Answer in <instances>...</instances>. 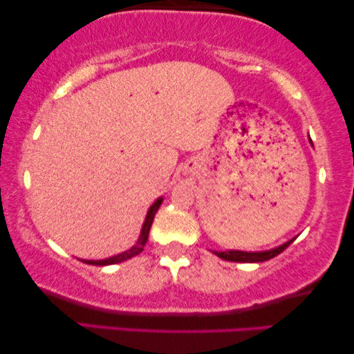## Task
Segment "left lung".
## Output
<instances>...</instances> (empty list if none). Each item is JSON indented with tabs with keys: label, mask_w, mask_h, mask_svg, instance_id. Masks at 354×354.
Returning <instances> with one entry per match:
<instances>
[{
	"label": "left lung",
	"mask_w": 354,
	"mask_h": 354,
	"mask_svg": "<svg viewBox=\"0 0 354 354\" xmlns=\"http://www.w3.org/2000/svg\"><path fill=\"white\" fill-rule=\"evenodd\" d=\"M293 240L287 241V243L279 246V248H274L269 251H259V253H248V251L230 250V251H214V254H217L219 258L225 259V261H234V263H263V261L272 259L277 254L282 253L283 250H287L290 243H293Z\"/></svg>",
	"instance_id": "left-lung-1"
}]
</instances>
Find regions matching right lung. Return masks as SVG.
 <instances>
[{
  "label": "right lung",
  "instance_id": "add662e5",
  "mask_svg": "<svg viewBox=\"0 0 354 354\" xmlns=\"http://www.w3.org/2000/svg\"><path fill=\"white\" fill-rule=\"evenodd\" d=\"M161 203H162V198H159V200L154 201V205L149 207V211H148V214H147V219H145L142 234H140V239L137 241V245L132 246V248L127 250V251H124V253H120L118 256H113V258L100 259V261H84V263L93 264V266H109V264L122 263V261H127L130 258H133V256H137V254L142 253L143 248H145V243H147V240H148V234H149V229H151L154 214H156V211L159 209V206H161Z\"/></svg>",
  "mask_w": 354,
  "mask_h": 354
}]
</instances>
